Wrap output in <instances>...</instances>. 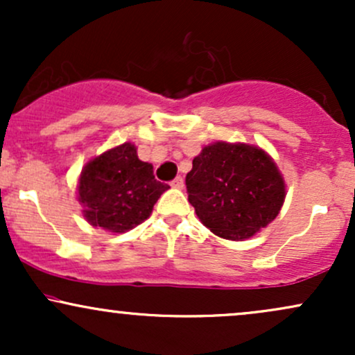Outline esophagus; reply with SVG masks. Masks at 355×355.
<instances>
[{"label": "esophagus", "mask_w": 355, "mask_h": 355, "mask_svg": "<svg viewBox=\"0 0 355 355\" xmlns=\"http://www.w3.org/2000/svg\"><path fill=\"white\" fill-rule=\"evenodd\" d=\"M170 185L173 187V189H178V190H182L183 189V185H185V183H183V178L182 177H177L175 178V180L170 183Z\"/></svg>", "instance_id": "34e87169"}]
</instances>
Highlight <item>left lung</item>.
Wrapping results in <instances>:
<instances>
[{
    "instance_id": "left-lung-1",
    "label": "left lung",
    "mask_w": 355,
    "mask_h": 355,
    "mask_svg": "<svg viewBox=\"0 0 355 355\" xmlns=\"http://www.w3.org/2000/svg\"><path fill=\"white\" fill-rule=\"evenodd\" d=\"M185 183L203 225L235 242L266 229L285 200L284 175L257 145L215 141L203 146Z\"/></svg>"
}]
</instances>
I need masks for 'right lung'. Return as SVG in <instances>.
Instances as JSON below:
<instances>
[{
  "label": "right lung",
  "mask_w": 355,
  "mask_h": 355,
  "mask_svg": "<svg viewBox=\"0 0 355 355\" xmlns=\"http://www.w3.org/2000/svg\"><path fill=\"white\" fill-rule=\"evenodd\" d=\"M168 189L155 180L153 165L138 158L137 146L125 141L87 162L76 185V198L89 225L125 234L150 217L153 205Z\"/></svg>",
  "instance_id": "right-lung-1"
}]
</instances>
